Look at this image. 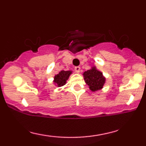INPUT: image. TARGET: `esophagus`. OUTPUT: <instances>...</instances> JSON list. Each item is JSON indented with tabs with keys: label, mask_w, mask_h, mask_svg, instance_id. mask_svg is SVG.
<instances>
[{
	"label": "esophagus",
	"mask_w": 146,
	"mask_h": 146,
	"mask_svg": "<svg viewBox=\"0 0 146 146\" xmlns=\"http://www.w3.org/2000/svg\"><path fill=\"white\" fill-rule=\"evenodd\" d=\"M80 69H81V68H80V66H75V71L78 73H79L80 72Z\"/></svg>",
	"instance_id": "34e87169"
}]
</instances>
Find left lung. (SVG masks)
<instances>
[{"mask_svg": "<svg viewBox=\"0 0 146 146\" xmlns=\"http://www.w3.org/2000/svg\"><path fill=\"white\" fill-rule=\"evenodd\" d=\"M83 76L85 82L93 92L101 90L106 82V78L103 73L97 69L95 66L84 72Z\"/></svg>", "mask_w": 146, "mask_h": 146, "instance_id": "1", "label": "left lung"}]
</instances>
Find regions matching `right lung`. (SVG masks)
Segmentation results:
<instances>
[{
  "label": "right lung",
  "mask_w": 146,
  "mask_h": 146,
  "mask_svg": "<svg viewBox=\"0 0 146 146\" xmlns=\"http://www.w3.org/2000/svg\"><path fill=\"white\" fill-rule=\"evenodd\" d=\"M71 73V71H61L58 74L54 76V80H53L54 84L58 87L65 85Z\"/></svg>",
  "instance_id": "1"
}]
</instances>
